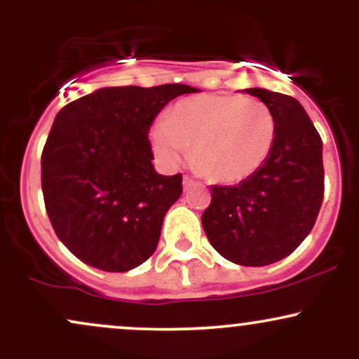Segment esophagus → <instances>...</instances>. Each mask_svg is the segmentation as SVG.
<instances>
[{
  "instance_id": "esophagus-1",
  "label": "esophagus",
  "mask_w": 359,
  "mask_h": 359,
  "mask_svg": "<svg viewBox=\"0 0 359 359\" xmlns=\"http://www.w3.org/2000/svg\"><path fill=\"white\" fill-rule=\"evenodd\" d=\"M184 189H185V191H187V189H191L192 187V185H196V182H194V180L191 179V177H184Z\"/></svg>"
}]
</instances>
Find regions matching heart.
Listing matches in <instances>:
<instances>
[{
  "instance_id": "obj_1",
  "label": "heart",
  "mask_w": 359,
  "mask_h": 359,
  "mask_svg": "<svg viewBox=\"0 0 359 359\" xmlns=\"http://www.w3.org/2000/svg\"><path fill=\"white\" fill-rule=\"evenodd\" d=\"M277 121L265 102L238 94H199L175 102L150 130L151 150L174 168L191 150L194 170L212 184H238L269 160Z\"/></svg>"
}]
</instances>
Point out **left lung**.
I'll use <instances>...</instances> for the list:
<instances>
[{"instance_id":"left-lung-1","label":"left lung","mask_w":359,"mask_h":359,"mask_svg":"<svg viewBox=\"0 0 359 359\" xmlns=\"http://www.w3.org/2000/svg\"><path fill=\"white\" fill-rule=\"evenodd\" d=\"M245 93L277 121L271 154L238 185H212L203 228L214 250L243 266L283 259L307 238L324 197L323 140L297 100L263 88Z\"/></svg>"}]
</instances>
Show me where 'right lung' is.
I'll return each instance as SVG.
<instances>
[{"label":"right lung","instance_id":"1","mask_svg":"<svg viewBox=\"0 0 359 359\" xmlns=\"http://www.w3.org/2000/svg\"><path fill=\"white\" fill-rule=\"evenodd\" d=\"M185 93L196 89L101 88L57 113L42 154L45 209L59 240L86 265L128 271L154 255L182 175L155 170L148 130Z\"/></svg>","mask_w":359,"mask_h":359}]
</instances>
